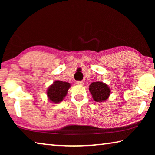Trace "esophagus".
Returning a JSON list of instances; mask_svg holds the SVG:
<instances>
[{"instance_id": "obj_1", "label": "esophagus", "mask_w": 155, "mask_h": 155, "mask_svg": "<svg viewBox=\"0 0 155 155\" xmlns=\"http://www.w3.org/2000/svg\"><path fill=\"white\" fill-rule=\"evenodd\" d=\"M76 84H78V85H82V84H83V82H82V81H77V82H76Z\"/></svg>"}]
</instances>
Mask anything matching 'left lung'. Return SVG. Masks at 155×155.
Instances as JSON below:
<instances>
[{
  "instance_id": "8db88e82",
  "label": "left lung",
  "mask_w": 155,
  "mask_h": 155,
  "mask_svg": "<svg viewBox=\"0 0 155 155\" xmlns=\"http://www.w3.org/2000/svg\"><path fill=\"white\" fill-rule=\"evenodd\" d=\"M93 99L97 102H102L109 98L111 90L107 84L102 82H92L89 87Z\"/></svg>"
}]
</instances>
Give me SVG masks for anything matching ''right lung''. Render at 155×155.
I'll return each mask as SVG.
<instances>
[{
    "label": "right lung",
    "instance_id": "add662e5",
    "mask_svg": "<svg viewBox=\"0 0 155 155\" xmlns=\"http://www.w3.org/2000/svg\"><path fill=\"white\" fill-rule=\"evenodd\" d=\"M71 84L67 82L56 80L47 90L48 99L54 103H59L66 96Z\"/></svg>",
    "mask_w": 155,
    "mask_h": 155
}]
</instances>
